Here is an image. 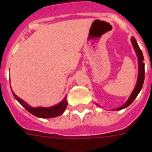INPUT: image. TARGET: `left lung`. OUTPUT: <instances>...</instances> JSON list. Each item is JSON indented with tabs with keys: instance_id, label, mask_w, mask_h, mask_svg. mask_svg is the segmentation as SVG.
I'll list each match as a JSON object with an SVG mask.
<instances>
[{
	"instance_id": "obj_1",
	"label": "left lung",
	"mask_w": 152,
	"mask_h": 152,
	"mask_svg": "<svg viewBox=\"0 0 152 152\" xmlns=\"http://www.w3.org/2000/svg\"><path fill=\"white\" fill-rule=\"evenodd\" d=\"M131 42H132L133 48H134L135 51H136V53H137V57H138V64H139V74H138V79H137V84H136V87H135L134 90L132 91V94H131V95L129 96V99L127 100V102H126L123 106H121V107H119V108L118 109H115L114 110H120L126 108L127 106H129L130 104L132 103V102L134 101L135 99L137 98V96L140 93V90L142 89L143 84H144V73H145V70H144V56H143L141 50L140 49L139 46H138V44H137V42L136 41V39H135L134 37H132Z\"/></svg>"
}]
</instances>
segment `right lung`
Returning <instances> with one entry per match:
<instances>
[{
	"instance_id": "obj_1",
	"label": "right lung",
	"mask_w": 152,
	"mask_h": 152,
	"mask_svg": "<svg viewBox=\"0 0 152 152\" xmlns=\"http://www.w3.org/2000/svg\"><path fill=\"white\" fill-rule=\"evenodd\" d=\"M12 92L15 99L17 100L29 113H31L33 115L36 116L38 118H50L58 117V116L61 115L62 113H64V111L65 110V109L67 107V105H68L66 96H65L64 99L56 106H51V107H31L27 102H25L23 100L18 97L12 91Z\"/></svg>"
}]
</instances>
